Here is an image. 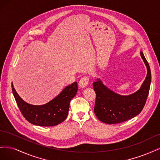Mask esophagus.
Segmentation results:
<instances>
[{"label": "esophagus", "mask_w": 160, "mask_h": 160, "mask_svg": "<svg viewBox=\"0 0 160 160\" xmlns=\"http://www.w3.org/2000/svg\"><path fill=\"white\" fill-rule=\"evenodd\" d=\"M89 78L88 76H84L82 78L79 82V86L82 88H84L86 86L89 84Z\"/></svg>", "instance_id": "obj_1"}]
</instances>
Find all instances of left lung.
<instances>
[{
  "label": "left lung",
  "mask_w": 160,
  "mask_h": 160,
  "mask_svg": "<svg viewBox=\"0 0 160 160\" xmlns=\"http://www.w3.org/2000/svg\"><path fill=\"white\" fill-rule=\"evenodd\" d=\"M140 56L147 68V76L140 88L127 96L118 94L106 86L100 78L93 83L96 92L94 113L101 122L113 124L127 121L138 115L145 106L151 84V70L143 52Z\"/></svg>",
  "instance_id": "obj_1"
}]
</instances>
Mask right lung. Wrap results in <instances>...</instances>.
<instances>
[{
  "label": "right lung",
  "instance_id": "obj_1",
  "mask_svg": "<svg viewBox=\"0 0 160 160\" xmlns=\"http://www.w3.org/2000/svg\"><path fill=\"white\" fill-rule=\"evenodd\" d=\"M12 90L20 112L28 122L38 126H54L67 118L70 102L77 94L78 84L75 82L65 87L57 96L43 105H32L24 102L15 90L12 83Z\"/></svg>",
  "mask_w": 160,
  "mask_h": 160
}]
</instances>
